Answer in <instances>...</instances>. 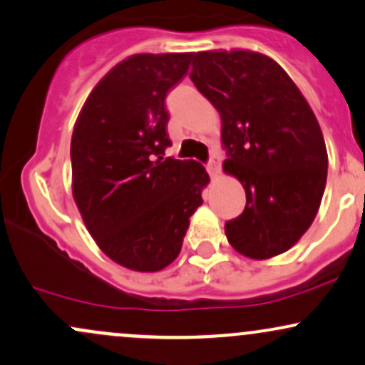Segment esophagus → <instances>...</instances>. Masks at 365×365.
<instances>
[{
	"label": "esophagus",
	"instance_id": "34e87169",
	"mask_svg": "<svg viewBox=\"0 0 365 365\" xmlns=\"http://www.w3.org/2000/svg\"><path fill=\"white\" fill-rule=\"evenodd\" d=\"M207 169H208V173H210V175H212V178H217V175L220 174V157L213 155L212 158H210Z\"/></svg>",
	"mask_w": 365,
	"mask_h": 365
}]
</instances>
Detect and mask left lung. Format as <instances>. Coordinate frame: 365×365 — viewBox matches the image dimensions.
Returning a JSON list of instances; mask_svg holds the SVG:
<instances>
[{"instance_id": "8db88e82", "label": "left lung", "mask_w": 365, "mask_h": 365, "mask_svg": "<svg viewBox=\"0 0 365 365\" xmlns=\"http://www.w3.org/2000/svg\"><path fill=\"white\" fill-rule=\"evenodd\" d=\"M191 58L190 78L220 114L224 173L246 191L227 239L246 258H275L306 234L323 198L328 152L318 119L267 54L213 49Z\"/></svg>"}]
</instances>
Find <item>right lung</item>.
I'll use <instances>...</instances> for the list:
<instances>
[{"mask_svg":"<svg viewBox=\"0 0 365 365\" xmlns=\"http://www.w3.org/2000/svg\"><path fill=\"white\" fill-rule=\"evenodd\" d=\"M191 53L133 54L102 76L71 135V191L107 258L133 272H160L181 252L210 178L170 147L165 96Z\"/></svg>","mask_w":365,"mask_h":365,"instance_id":"add662e5","label":"right lung"}]
</instances>
